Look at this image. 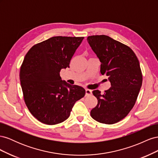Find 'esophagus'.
<instances>
[{
  "mask_svg": "<svg viewBox=\"0 0 158 158\" xmlns=\"http://www.w3.org/2000/svg\"><path fill=\"white\" fill-rule=\"evenodd\" d=\"M92 90H90L89 89H85V95H86V96H89V95H92Z\"/></svg>",
  "mask_w": 158,
  "mask_h": 158,
  "instance_id": "34e87169",
  "label": "esophagus"
}]
</instances>
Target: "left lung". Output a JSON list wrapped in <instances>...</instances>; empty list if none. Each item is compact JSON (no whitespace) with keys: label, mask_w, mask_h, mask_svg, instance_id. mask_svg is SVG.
<instances>
[{"label":"left lung","mask_w":158,"mask_h":158,"mask_svg":"<svg viewBox=\"0 0 158 158\" xmlns=\"http://www.w3.org/2000/svg\"><path fill=\"white\" fill-rule=\"evenodd\" d=\"M87 40L101 62V74L108 76L111 85L103 94L92 92L98 104L91 117L111 125L126 117L136 102L142 84L139 60L128 46L107 35L88 36Z\"/></svg>","instance_id":"8db88e82"}]
</instances>
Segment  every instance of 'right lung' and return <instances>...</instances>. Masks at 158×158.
Returning a JSON list of instances; mask_svg holds the SVG:
<instances>
[{
	"label": "right lung",
	"instance_id": "add662e5",
	"mask_svg": "<svg viewBox=\"0 0 158 158\" xmlns=\"http://www.w3.org/2000/svg\"><path fill=\"white\" fill-rule=\"evenodd\" d=\"M84 37L55 36L33 45L21 65L20 79L23 99L32 115L45 125L67 119L85 89L62 81L60 72L70 60Z\"/></svg>",
	"mask_w": 158,
	"mask_h": 158
}]
</instances>
